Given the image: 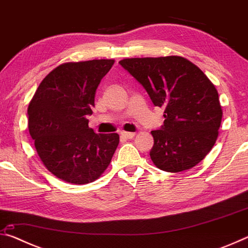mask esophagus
<instances>
[{"label":"esophagus","mask_w":248,"mask_h":248,"mask_svg":"<svg viewBox=\"0 0 248 248\" xmlns=\"http://www.w3.org/2000/svg\"><path fill=\"white\" fill-rule=\"evenodd\" d=\"M136 136V133L134 132H121V138H124V139H132V138Z\"/></svg>","instance_id":"34e87169"}]
</instances>
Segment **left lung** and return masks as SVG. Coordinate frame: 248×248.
Returning a JSON list of instances; mask_svg holds the SVG:
<instances>
[{"mask_svg":"<svg viewBox=\"0 0 248 248\" xmlns=\"http://www.w3.org/2000/svg\"><path fill=\"white\" fill-rule=\"evenodd\" d=\"M119 64L144 87L154 106L164 108V124L151 131L154 165L178 173L202 161L222 120L219 94L207 75L178 56L124 59Z\"/></svg>","mask_w":248,"mask_h":248,"instance_id":"8db88e82","label":"left lung"}]
</instances>
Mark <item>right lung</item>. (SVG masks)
Listing matches in <instances>:
<instances>
[{
    "label": "right lung",
    "mask_w": 248,
    "mask_h": 248,
    "mask_svg": "<svg viewBox=\"0 0 248 248\" xmlns=\"http://www.w3.org/2000/svg\"><path fill=\"white\" fill-rule=\"evenodd\" d=\"M115 60L66 62L39 84L28 106V129L41 162L58 178L74 185L93 183L110 164L118 133L89 127L96 90Z\"/></svg>",
    "instance_id": "obj_1"
}]
</instances>
